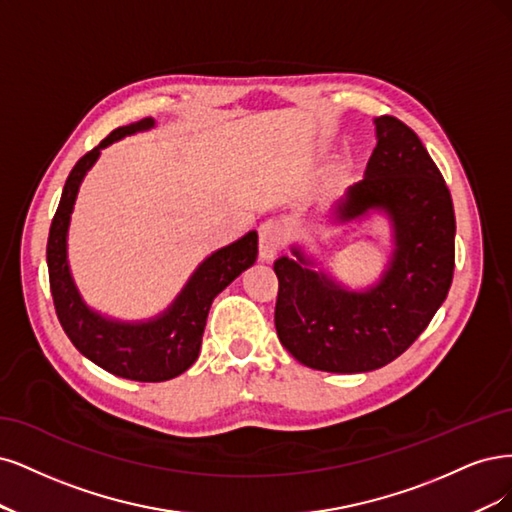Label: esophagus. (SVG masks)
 I'll list each match as a JSON object with an SVG mask.
<instances>
[{"label":"esophagus","mask_w":512,"mask_h":512,"mask_svg":"<svg viewBox=\"0 0 512 512\" xmlns=\"http://www.w3.org/2000/svg\"><path fill=\"white\" fill-rule=\"evenodd\" d=\"M285 244V227L274 219L263 221L259 225V257L263 261H272Z\"/></svg>","instance_id":"obj_1"}]
</instances>
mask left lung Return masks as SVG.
<instances>
[{
    "mask_svg": "<svg viewBox=\"0 0 512 512\" xmlns=\"http://www.w3.org/2000/svg\"><path fill=\"white\" fill-rule=\"evenodd\" d=\"M366 178L334 206L336 221L385 210L395 251L376 287L353 293L293 249L274 261L276 334L300 364L323 372H370L400 357L447 298L455 268L451 191L419 136L400 119H376Z\"/></svg>",
    "mask_w": 512,
    "mask_h": 512,
    "instance_id": "8db88e82",
    "label": "left lung"
}]
</instances>
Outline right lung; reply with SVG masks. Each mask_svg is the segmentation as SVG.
I'll return each mask as SVG.
<instances>
[{
	"label": "right lung",
	"mask_w": 512,
	"mask_h": 512,
	"mask_svg": "<svg viewBox=\"0 0 512 512\" xmlns=\"http://www.w3.org/2000/svg\"><path fill=\"white\" fill-rule=\"evenodd\" d=\"M153 127V119H142L110 131L93 151L82 155L72 168L61 193V202L48 234L46 261L57 319L76 349L106 372L140 383H159L183 374L200 355L204 327L212 300L257 259V232L212 253L195 270L183 293L161 317L148 323H117L95 315L80 300L68 268L70 214L80 180L100 157L102 148L123 136Z\"/></svg>",
	"instance_id": "obj_1"
}]
</instances>
